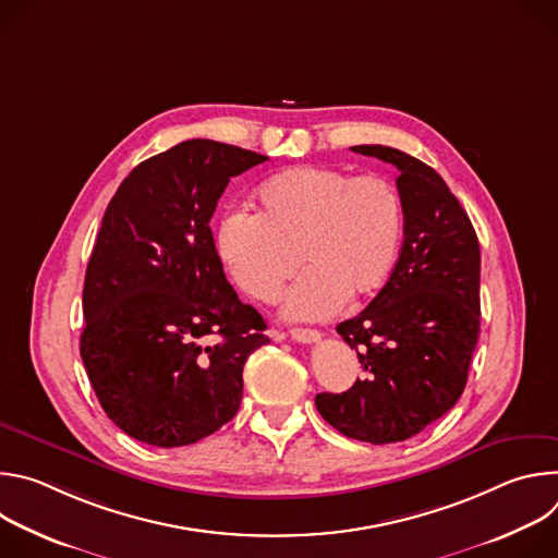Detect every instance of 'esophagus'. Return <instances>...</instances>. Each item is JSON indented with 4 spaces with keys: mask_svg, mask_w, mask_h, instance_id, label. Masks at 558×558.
<instances>
[{
    "mask_svg": "<svg viewBox=\"0 0 558 558\" xmlns=\"http://www.w3.org/2000/svg\"><path fill=\"white\" fill-rule=\"evenodd\" d=\"M289 336H291V340L302 342V344H311V342H317V340L323 338V333L317 331V329H302V327L291 329V331H289Z\"/></svg>",
    "mask_w": 558,
    "mask_h": 558,
    "instance_id": "obj_1",
    "label": "esophagus"
}]
</instances>
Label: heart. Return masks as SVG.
<instances>
[{"instance_id": "1", "label": "heart", "mask_w": 558, "mask_h": 558, "mask_svg": "<svg viewBox=\"0 0 558 558\" xmlns=\"http://www.w3.org/2000/svg\"><path fill=\"white\" fill-rule=\"evenodd\" d=\"M258 214L227 211L216 227V252L247 295H284V315L320 320L347 300L375 295L390 278L404 241V201L379 174L353 177L331 166H295L256 194Z\"/></svg>"}]
</instances>
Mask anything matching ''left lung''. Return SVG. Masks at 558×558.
I'll return each instance as SVG.
<instances>
[{"instance_id":"1","label":"left lung","mask_w":558,"mask_h":558,"mask_svg":"<svg viewBox=\"0 0 558 558\" xmlns=\"http://www.w3.org/2000/svg\"><path fill=\"white\" fill-rule=\"evenodd\" d=\"M351 149L400 170L404 245L371 304L338 325L366 377L347 392H320L315 407L351 439L392 444L446 415L465 388L480 340L482 254L468 214L433 168L386 145Z\"/></svg>"}]
</instances>
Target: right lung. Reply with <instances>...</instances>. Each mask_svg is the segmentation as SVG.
<instances>
[{
  "label": "right lung",
  "mask_w": 558,
  "mask_h": 558,
  "mask_svg": "<svg viewBox=\"0 0 558 558\" xmlns=\"http://www.w3.org/2000/svg\"><path fill=\"white\" fill-rule=\"evenodd\" d=\"M267 161L192 138L138 163L112 196L86 269L84 366L130 437L190 446L233 420L247 357L269 342L238 300L209 220L231 177Z\"/></svg>",
  "instance_id": "1"
}]
</instances>
